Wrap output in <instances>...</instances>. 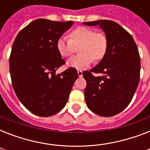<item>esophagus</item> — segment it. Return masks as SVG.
Segmentation results:
<instances>
[{
  "mask_svg": "<svg viewBox=\"0 0 150 150\" xmlns=\"http://www.w3.org/2000/svg\"><path fill=\"white\" fill-rule=\"evenodd\" d=\"M78 75L79 77H82V71L81 70H78Z\"/></svg>",
  "mask_w": 150,
  "mask_h": 150,
  "instance_id": "1",
  "label": "esophagus"
}]
</instances>
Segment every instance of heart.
Returning a JSON list of instances; mask_svg holds the SVG:
<instances>
[{
	"instance_id": "heart-1",
	"label": "heart",
	"mask_w": 150,
	"mask_h": 150,
	"mask_svg": "<svg viewBox=\"0 0 150 150\" xmlns=\"http://www.w3.org/2000/svg\"><path fill=\"white\" fill-rule=\"evenodd\" d=\"M80 54L68 61V66L78 69H83L92 63L103 58L107 53L108 42L107 36L102 33H96L93 29L79 26L73 29L69 38L61 36L56 43L57 50L62 57H69L79 47Z\"/></svg>"
}]
</instances>
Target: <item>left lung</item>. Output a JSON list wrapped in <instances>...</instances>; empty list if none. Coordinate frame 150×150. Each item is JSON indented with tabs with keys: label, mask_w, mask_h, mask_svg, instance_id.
<instances>
[{
	"label": "left lung",
	"mask_w": 150,
	"mask_h": 150,
	"mask_svg": "<svg viewBox=\"0 0 150 150\" xmlns=\"http://www.w3.org/2000/svg\"><path fill=\"white\" fill-rule=\"evenodd\" d=\"M97 25L107 38V53L100 63L82 73L86 81L85 100L89 110L102 117H112L132 100L140 79V56L132 36L117 22L98 20L83 22ZM93 73H102L96 77Z\"/></svg>",
	"instance_id": "1"
}]
</instances>
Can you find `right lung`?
<instances>
[{"mask_svg":"<svg viewBox=\"0 0 150 150\" xmlns=\"http://www.w3.org/2000/svg\"><path fill=\"white\" fill-rule=\"evenodd\" d=\"M73 22L36 19L22 29L13 43L9 57L13 89L20 102L36 115L52 116L63 109L78 79L72 67L56 74L65 64L57 41Z\"/></svg>","mask_w":150,"mask_h":150,"instance_id":"right-lung-1","label":"right lung"}]
</instances>
